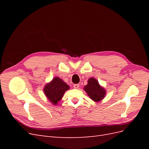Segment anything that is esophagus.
I'll use <instances>...</instances> for the list:
<instances>
[{
  "instance_id": "1",
  "label": "esophagus",
  "mask_w": 149,
  "mask_h": 149,
  "mask_svg": "<svg viewBox=\"0 0 149 149\" xmlns=\"http://www.w3.org/2000/svg\"><path fill=\"white\" fill-rule=\"evenodd\" d=\"M73 87H74V88H75V89H78V88H79V84H75L73 85Z\"/></svg>"
}]
</instances>
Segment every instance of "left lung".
Instances as JSON below:
<instances>
[{"label":"left lung","mask_w":149,"mask_h":149,"mask_svg":"<svg viewBox=\"0 0 149 149\" xmlns=\"http://www.w3.org/2000/svg\"><path fill=\"white\" fill-rule=\"evenodd\" d=\"M84 90L90 99L96 102L102 100L106 94V89L94 78H91L88 79V84L84 87Z\"/></svg>","instance_id":"8db88e82"}]
</instances>
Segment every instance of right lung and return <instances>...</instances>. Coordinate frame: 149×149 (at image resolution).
I'll return each mask as SVG.
<instances>
[{
  "mask_svg": "<svg viewBox=\"0 0 149 149\" xmlns=\"http://www.w3.org/2000/svg\"><path fill=\"white\" fill-rule=\"evenodd\" d=\"M68 89H70L69 85L56 76L53 78L50 82L45 84L43 91L48 100L52 104L56 106L58 102L61 101L65 93Z\"/></svg>",
  "mask_w": 149,
  "mask_h": 149,
  "instance_id": "obj_1",
  "label": "right lung"
}]
</instances>
